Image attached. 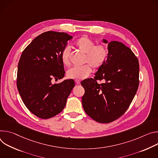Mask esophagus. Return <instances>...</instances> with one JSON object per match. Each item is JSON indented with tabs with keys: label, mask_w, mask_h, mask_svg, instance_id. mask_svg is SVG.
<instances>
[{
	"label": "esophagus",
	"mask_w": 158,
	"mask_h": 158,
	"mask_svg": "<svg viewBox=\"0 0 158 158\" xmlns=\"http://www.w3.org/2000/svg\"><path fill=\"white\" fill-rule=\"evenodd\" d=\"M75 83L77 85H80V80H75Z\"/></svg>",
	"instance_id": "esophagus-1"
}]
</instances>
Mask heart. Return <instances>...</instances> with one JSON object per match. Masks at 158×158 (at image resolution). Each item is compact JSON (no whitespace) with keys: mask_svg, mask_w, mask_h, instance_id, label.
I'll return each mask as SVG.
<instances>
[{"mask_svg":"<svg viewBox=\"0 0 158 158\" xmlns=\"http://www.w3.org/2000/svg\"><path fill=\"white\" fill-rule=\"evenodd\" d=\"M95 42L89 37L83 36L75 43V48L85 54L84 63H89L81 67H73L66 72V76L71 79H84L88 77L92 72V66L98 69L106 62L109 56L107 47L102 44L94 45ZM70 51L68 48L63 49L61 53L62 63L66 66H69Z\"/></svg>","mask_w":158,"mask_h":158,"instance_id":"b5f03b06","label":"heart"}]
</instances>
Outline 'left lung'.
Masks as SVG:
<instances>
[{
	"label": "left lung",
	"instance_id": "8db88e82",
	"mask_svg": "<svg viewBox=\"0 0 158 158\" xmlns=\"http://www.w3.org/2000/svg\"><path fill=\"white\" fill-rule=\"evenodd\" d=\"M108 49V58L94 78L81 83L85 91L82 97L85 112L104 124L117 120L126 112L139 83V61L132 50L118 41L109 43ZM98 80L104 83L98 84Z\"/></svg>",
	"mask_w": 158,
	"mask_h": 158
}]
</instances>
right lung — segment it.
<instances>
[{"label": "right lung", "instance_id": "1", "mask_svg": "<svg viewBox=\"0 0 158 158\" xmlns=\"http://www.w3.org/2000/svg\"><path fill=\"white\" fill-rule=\"evenodd\" d=\"M72 37L65 32L47 31L39 35L23 51L17 69V87L27 109L47 119L60 113L75 86L73 80L52 84L65 72L61 53Z\"/></svg>", "mask_w": 158, "mask_h": 158}]
</instances>
